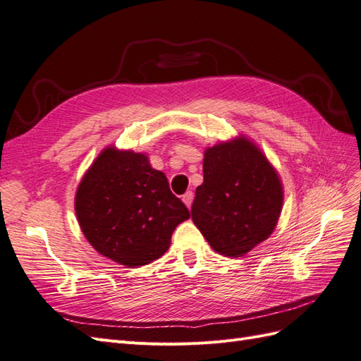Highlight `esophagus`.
<instances>
[{"instance_id":"34e87169","label":"esophagus","mask_w":361,"mask_h":361,"mask_svg":"<svg viewBox=\"0 0 361 361\" xmlns=\"http://www.w3.org/2000/svg\"><path fill=\"white\" fill-rule=\"evenodd\" d=\"M192 201H193V192H192V190H188V192L183 195V202L190 209Z\"/></svg>"}]
</instances>
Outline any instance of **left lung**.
<instances>
[{"label":"left lung","mask_w":361,"mask_h":361,"mask_svg":"<svg viewBox=\"0 0 361 361\" xmlns=\"http://www.w3.org/2000/svg\"><path fill=\"white\" fill-rule=\"evenodd\" d=\"M192 221L215 252L238 257L269 238L282 209V184L257 147L241 137L209 147Z\"/></svg>","instance_id":"8db88e82"}]
</instances>
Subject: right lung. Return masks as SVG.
Returning a JSON list of instances; mask_svg holds the SVG:
<instances>
[{
    "instance_id": "right-lung-1",
    "label": "right lung",
    "mask_w": 361,
    "mask_h": 361,
    "mask_svg": "<svg viewBox=\"0 0 361 361\" xmlns=\"http://www.w3.org/2000/svg\"><path fill=\"white\" fill-rule=\"evenodd\" d=\"M75 209L88 243L126 267L159 259L175 227L190 216L145 154L114 147L102 152L82 178Z\"/></svg>"
}]
</instances>
